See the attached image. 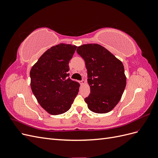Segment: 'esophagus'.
I'll use <instances>...</instances> for the list:
<instances>
[{"instance_id": "1", "label": "esophagus", "mask_w": 158, "mask_h": 158, "mask_svg": "<svg viewBox=\"0 0 158 158\" xmlns=\"http://www.w3.org/2000/svg\"><path fill=\"white\" fill-rule=\"evenodd\" d=\"M84 84H85V80H82L80 82V84H81V85H84Z\"/></svg>"}]
</instances>
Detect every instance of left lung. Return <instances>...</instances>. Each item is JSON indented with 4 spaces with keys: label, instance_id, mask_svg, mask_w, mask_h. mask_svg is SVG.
<instances>
[{
    "label": "left lung",
    "instance_id": "left-lung-1",
    "mask_svg": "<svg viewBox=\"0 0 158 158\" xmlns=\"http://www.w3.org/2000/svg\"><path fill=\"white\" fill-rule=\"evenodd\" d=\"M88 71L90 94L84 99L88 109L106 113L115 107L126 87L127 78L122 62L103 46L85 44L77 48Z\"/></svg>",
    "mask_w": 158,
    "mask_h": 158
}]
</instances>
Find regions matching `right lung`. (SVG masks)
<instances>
[{
	"mask_svg": "<svg viewBox=\"0 0 158 158\" xmlns=\"http://www.w3.org/2000/svg\"><path fill=\"white\" fill-rule=\"evenodd\" d=\"M77 48L60 44L47 49L30 70L31 88L38 103L51 114H63L70 109L80 84L69 76V61Z\"/></svg>",
	"mask_w": 158,
	"mask_h": 158,
	"instance_id": "right-lung-1",
	"label": "right lung"
}]
</instances>
